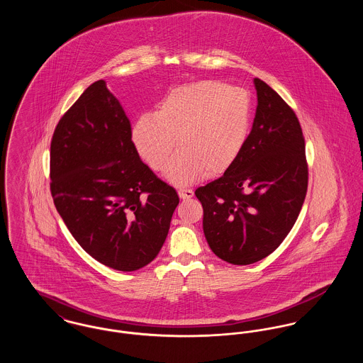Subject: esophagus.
Listing matches in <instances>:
<instances>
[{"mask_svg":"<svg viewBox=\"0 0 363 363\" xmlns=\"http://www.w3.org/2000/svg\"><path fill=\"white\" fill-rule=\"evenodd\" d=\"M177 193H179V197H180L182 200H189V199H191L193 194H194V191H193L191 189H187V187H180V189L177 190Z\"/></svg>","mask_w":363,"mask_h":363,"instance_id":"obj_1","label":"esophagus"}]
</instances>
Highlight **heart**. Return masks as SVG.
<instances>
[{"instance_id":"b5f03b06","label":"heart","mask_w":363,"mask_h":363,"mask_svg":"<svg viewBox=\"0 0 363 363\" xmlns=\"http://www.w3.org/2000/svg\"><path fill=\"white\" fill-rule=\"evenodd\" d=\"M250 118L252 104L243 89L199 81L170 89L156 111L143 114L133 127V143L154 170H163L179 140L182 151L166 177L190 184L232 166L247 140Z\"/></svg>"}]
</instances>
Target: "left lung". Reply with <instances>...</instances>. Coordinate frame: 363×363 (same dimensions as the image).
Listing matches in <instances>:
<instances>
[{"label": "left lung", "instance_id": "1", "mask_svg": "<svg viewBox=\"0 0 363 363\" xmlns=\"http://www.w3.org/2000/svg\"><path fill=\"white\" fill-rule=\"evenodd\" d=\"M255 86L256 117L240 155L223 176L196 190L211 250L235 265L265 259L284 242L309 180L295 111L264 81L255 78Z\"/></svg>", "mask_w": 363, "mask_h": 363}]
</instances>
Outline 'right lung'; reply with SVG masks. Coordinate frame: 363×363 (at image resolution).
Wrapping results in <instances>:
<instances>
[{
  "mask_svg": "<svg viewBox=\"0 0 363 363\" xmlns=\"http://www.w3.org/2000/svg\"><path fill=\"white\" fill-rule=\"evenodd\" d=\"M131 137L128 117L99 79L60 118L50 145L54 206L79 246L117 271L155 259L179 204Z\"/></svg>",
  "mask_w": 363,
  "mask_h": 363,
  "instance_id": "1",
  "label": "right lung"
}]
</instances>
